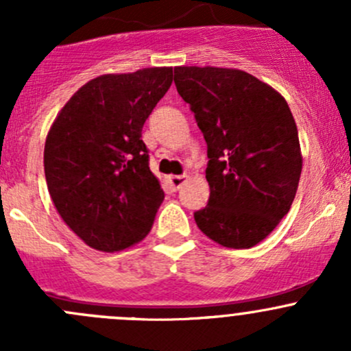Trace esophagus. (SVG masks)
<instances>
[{
  "label": "esophagus",
  "mask_w": 351,
  "mask_h": 351,
  "mask_svg": "<svg viewBox=\"0 0 351 351\" xmlns=\"http://www.w3.org/2000/svg\"><path fill=\"white\" fill-rule=\"evenodd\" d=\"M186 180H189V176L186 175H171L168 176V183H169V189L171 190H178L182 189V185H185Z\"/></svg>",
  "instance_id": "obj_1"
}]
</instances>
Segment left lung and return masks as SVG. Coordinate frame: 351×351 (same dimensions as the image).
<instances>
[{"label": "left lung", "mask_w": 351, "mask_h": 351, "mask_svg": "<svg viewBox=\"0 0 351 351\" xmlns=\"http://www.w3.org/2000/svg\"><path fill=\"white\" fill-rule=\"evenodd\" d=\"M180 97L207 143V205L193 214L202 232L226 247L263 241L290 210L300 171L295 120L278 91L228 67H175Z\"/></svg>", "instance_id": "obj_1"}]
</instances>
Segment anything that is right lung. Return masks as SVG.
I'll list each match as a JSON object with an SVG mask.
<instances>
[{"label": "right lung", "mask_w": 351, "mask_h": 351, "mask_svg": "<svg viewBox=\"0 0 351 351\" xmlns=\"http://www.w3.org/2000/svg\"><path fill=\"white\" fill-rule=\"evenodd\" d=\"M171 83L173 67L98 76L49 130V193L71 231L95 250H125L153 228L165 192L149 169L143 127Z\"/></svg>", "instance_id": "add662e5"}]
</instances>
